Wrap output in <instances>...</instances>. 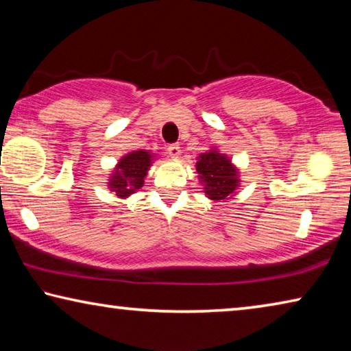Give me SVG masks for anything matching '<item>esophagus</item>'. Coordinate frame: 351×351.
<instances>
[{
  "label": "esophagus",
  "mask_w": 351,
  "mask_h": 351,
  "mask_svg": "<svg viewBox=\"0 0 351 351\" xmlns=\"http://www.w3.org/2000/svg\"><path fill=\"white\" fill-rule=\"evenodd\" d=\"M167 152L171 158H178L181 154V147H180V144H170L167 147Z\"/></svg>",
  "instance_id": "1"
}]
</instances>
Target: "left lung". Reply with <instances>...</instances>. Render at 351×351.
<instances>
[{"instance_id":"8db88e82","label":"left lung","mask_w":351,"mask_h":351,"mask_svg":"<svg viewBox=\"0 0 351 351\" xmlns=\"http://www.w3.org/2000/svg\"><path fill=\"white\" fill-rule=\"evenodd\" d=\"M197 171L204 182V192L210 199H226L239 186L237 170L224 154L210 150L199 154Z\"/></svg>"}]
</instances>
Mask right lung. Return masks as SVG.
I'll return each mask as SVG.
<instances>
[{"instance_id": "1", "label": "right lung", "mask_w": 351, "mask_h": 351, "mask_svg": "<svg viewBox=\"0 0 351 351\" xmlns=\"http://www.w3.org/2000/svg\"><path fill=\"white\" fill-rule=\"evenodd\" d=\"M152 164V154L145 150L133 152L123 156L111 175L110 187L117 197L127 198L134 190L144 186V178Z\"/></svg>"}]
</instances>
